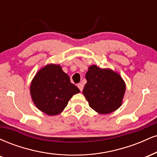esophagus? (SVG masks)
<instances>
[{"label": "esophagus", "instance_id": "34e87169", "mask_svg": "<svg viewBox=\"0 0 157 157\" xmlns=\"http://www.w3.org/2000/svg\"><path fill=\"white\" fill-rule=\"evenodd\" d=\"M77 87L79 88V89H80V91H82V89H83V86H82V83H79L77 85Z\"/></svg>", "mask_w": 157, "mask_h": 157}]
</instances>
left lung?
Masks as SVG:
<instances>
[{"label": "left lung", "mask_w": 157, "mask_h": 157, "mask_svg": "<svg viewBox=\"0 0 157 157\" xmlns=\"http://www.w3.org/2000/svg\"><path fill=\"white\" fill-rule=\"evenodd\" d=\"M86 79L87 82L82 94L91 109L100 114H107L121 106L126 88L118 73L92 65L86 74Z\"/></svg>", "instance_id": "left-lung-1"}]
</instances>
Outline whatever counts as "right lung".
Listing matches in <instances>:
<instances>
[{
    "mask_svg": "<svg viewBox=\"0 0 157 157\" xmlns=\"http://www.w3.org/2000/svg\"><path fill=\"white\" fill-rule=\"evenodd\" d=\"M79 92L80 89L71 83L60 65H46L37 71L30 86L36 107L50 116L62 112L73 95Z\"/></svg>",
    "mask_w": 157,
    "mask_h": 157,
    "instance_id": "right-lung-1",
    "label": "right lung"
}]
</instances>
